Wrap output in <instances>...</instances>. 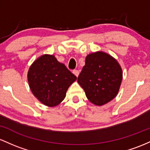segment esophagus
<instances>
[{"mask_svg": "<svg viewBox=\"0 0 150 150\" xmlns=\"http://www.w3.org/2000/svg\"><path fill=\"white\" fill-rule=\"evenodd\" d=\"M73 74L76 76L78 77L79 74V71L78 70H74V71H73Z\"/></svg>", "mask_w": 150, "mask_h": 150, "instance_id": "1", "label": "esophagus"}]
</instances>
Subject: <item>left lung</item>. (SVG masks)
<instances>
[{
    "label": "left lung",
    "mask_w": 150,
    "mask_h": 150,
    "mask_svg": "<svg viewBox=\"0 0 150 150\" xmlns=\"http://www.w3.org/2000/svg\"><path fill=\"white\" fill-rule=\"evenodd\" d=\"M122 79V69L117 60L106 53L96 52L86 57L77 81L90 102L100 106L117 96Z\"/></svg>",
    "instance_id": "8db88e82"
}]
</instances>
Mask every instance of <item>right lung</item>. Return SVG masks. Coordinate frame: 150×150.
Wrapping results in <instances>:
<instances>
[{
  "mask_svg": "<svg viewBox=\"0 0 150 150\" xmlns=\"http://www.w3.org/2000/svg\"><path fill=\"white\" fill-rule=\"evenodd\" d=\"M76 76L54 55L44 54L33 62L28 80L33 95L49 107L59 105L66 96L67 89Z\"/></svg>",
  "mask_w": 150,
  "mask_h": 150,
  "instance_id": "1",
  "label": "right lung"
}]
</instances>
